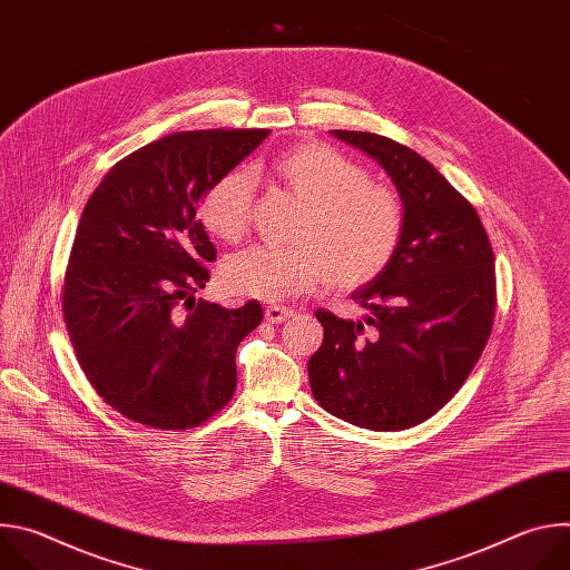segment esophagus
I'll return each mask as SVG.
<instances>
[{"instance_id": "34e87169", "label": "esophagus", "mask_w": 570, "mask_h": 570, "mask_svg": "<svg viewBox=\"0 0 570 570\" xmlns=\"http://www.w3.org/2000/svg\"><path fill=\"white\" fill-rule=\"evenodd\" d=\"M291 315H295V311L293 308H288V306H268L266 308V320L268 322H273V324H279V322H284V320H288Z\"/></svg>"}]
</instances>
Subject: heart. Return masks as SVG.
Instances as JSON below:
<instances>
[{
	"label": "heart",
	"instance_id": "1",
	"mask_svg": "<svg viewBox=\"0 0 570 570\" xmlns=\"http://www.w3.org/2000/svg\"><path fill=\"white\" fill-rule=\"evenodd\" d=\"M271 174L304 200L293 246H253L229 255L220 284L232 295L277 302L327 279L338 291L361 288L394 262L405 236L401 196L367 180L354 159L324 144H297L271 159ZM209 234L236 243L253 223V178L243 169L218 176L200 200Z\"/></svg>",
	"mask_w": 570,
	"mask_h": 570
}]
</instances>
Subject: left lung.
<instances>
[{
	"label": "left lung",
	"mask_w": 570,
	"mask_h": 570,
	"mask_svg": "<svg viewBox=\"0 0 570 570\" xmlns=\"http://www.w3.org/2000/svg\"><path fill=\"white\" fill-rule=\"evenodd\" d=\"M334 135L385 169L409 225L387 271L352 295L365 322L315 311L324 341L308 361L311 392L343 422L403 431L444 409L490 341L494 250L473 205L429 159L383 135Z\"/></svg>",
	"instance_id": "8db88e82"
}]
</instances>
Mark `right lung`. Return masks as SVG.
Wrapping results in <instances>:
<instances>
[{
  "mask_svg": "<svg viewBox=\"0 0 570 570\" xmlns=\"http://www.w3.org/2000/svg\"><path fill=\"white\" fill-rule=\"evenodd\" d=\"M268 135L191 130L141 146L108 171L78 220L60 291L65 327L97 394L137 424L194 429L236 390V347L264 308L194 299L216 259L196 212Z\"/></svg>",
  "mask_w": 570,
  "mask_h": 570,
  "instance_id": "obj_1",
  "label": "right lung"
}]
</instances>
